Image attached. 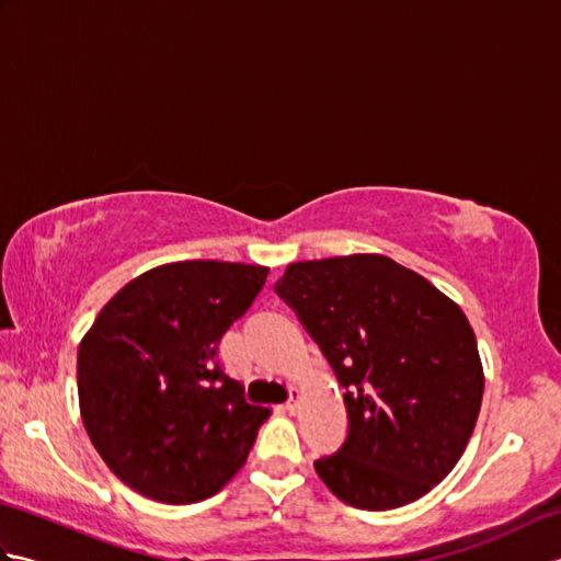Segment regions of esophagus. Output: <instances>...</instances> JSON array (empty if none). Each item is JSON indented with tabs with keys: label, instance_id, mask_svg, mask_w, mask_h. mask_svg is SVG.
Here are the masks:
<instances>
[{
	"label": "esophagus",
	"instance_id": "1",
	"mask_svg": "<svg viewBox=\"0 0 561 561\" xmlns=\"http://www.w3.org/2000/svg\"><path fill=\"white\" fill-rule=\"evenodd\" d=\"M299 404H301V390H291V398L287 400V404H284V410H287L289 414H296L299 412Z\"/></svg>",
	"mask_w": 561,
	"mask_h": 561
}]
</instances>
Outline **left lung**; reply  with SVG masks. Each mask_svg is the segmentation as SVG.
<instances>
[{
	"instance_id": "8db88e82",
	"label": "left lung",
	"mask_w": 561,
	"mask_h": 561,
	"mask_svg": "<svg viewBox=\"0 0 561 561\" xmlns=\"http://www.w3.org/2000/svg\"><path fill=\"white\" fill-rule=\"evenodd\" d=\"M274 289L347 388L350 432L316 460L318 478L366 511L432 492L468 446L484 390L460 306L376 253L294 262Z\"/></svg>"
}]
</instances>
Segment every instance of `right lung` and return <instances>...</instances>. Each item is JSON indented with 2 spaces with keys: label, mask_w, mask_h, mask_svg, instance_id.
I'll return each instance as SVG.
<instances>
[{
  "label": "right lung",
  "mask_w": 561,
  "mask_h": 561,
  "mask_svg": "<svg viewBox=\"0 0 561 561\" xmlns=\"http://www.w3.org/2000/svg\"><path fill=\"white\" fill-rule=\"evenodd\" d=\"M270 267L185 260L117 291L83 335L79 410L105 465L141 496L195 504L243 468L267 408L219 362Z\"/></svg>",
  "instance_id": "add662e5"
}]
</instances>
